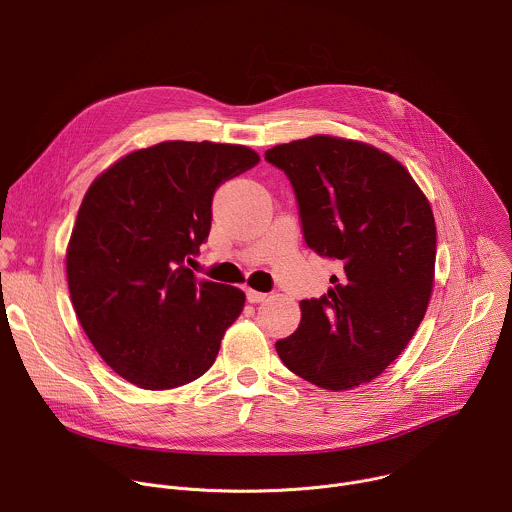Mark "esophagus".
<instances>
[{
  "mask_svg": "<svg viewBox=\"0 0 512 512\" xmlns=\"http://www.w3.org/2000/svg\"><path fill=\"white\" fill-rule=\"evenodd\" d=\"M246 299H248V303H262V301H266V295L258 293V291H252V289H246Z\"/></svg>",
  "mask_w": 512,
  "mask_h": 512,
  "instance_id": "34e87169",
  "label": "esophagus"
}]
</instances>
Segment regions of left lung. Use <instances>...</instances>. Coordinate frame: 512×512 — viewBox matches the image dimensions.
Returning a JSON list of instances; mask_svg holds the SVG:
<instances>
[{"mask_svg": "<svg viewBox=\"0 0 512 512\" xmlns=\"http://www.w3.org/2000/svg\"><path fill=\"white\" fill-rule=\"evenodd\" d=\"M289 177L307 246L337 264L331 289L301 301L276 352L327 390L380 376L421 325L435 274V219L409 170L374 146L311 136L266 150Z\"/></svg>", "mask_w": 512, "mask_h": 512, "instance_id": "1", "label": "left lung"}]
</instances>
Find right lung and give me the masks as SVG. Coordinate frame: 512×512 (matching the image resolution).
Here are the masks:
<instances>
[{
  "mask_svg": "<svg viewBox=\"0 0 512 512\" xmlns=\"http://www.w3.org/2000/svg\"><path fill=\"white\" fill-rule=\"evenodd\" d=\"M260 162L238 144L160 142L101 173L67 250L75 313L105 364L146 390L193 382L217 358L246 295L187 266L219 185Z\"/></svg>",
  "mask_w": 512,
  "mask_h": 512,
  "instance_id": "obj_1",
  "label": "right lung"
}]
</instances>
